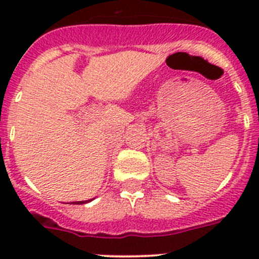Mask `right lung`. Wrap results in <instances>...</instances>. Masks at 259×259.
Returning a JSON list of instances; mask_svg holds the SVG:
<instances>
[{
  "label": "right lung",
  "instance_id": "right-lung-1",
  "mask_svg": "<svg viewBox=\"0 0 259 259\" xmlns=\"http://www.w3.org/2000/svg\"><path fill=\"white\" fill-rule=\"evenodd\" d=\"M89 201H91V200H88V201H77V202H71V203H75V205H81V203H87V202H89Z\"/></svg>",
  "mask_w": 259,
  "mask_h": 259
}]
</instances>
